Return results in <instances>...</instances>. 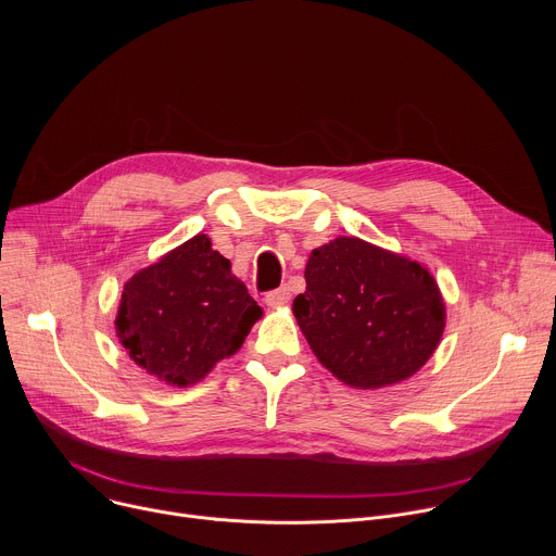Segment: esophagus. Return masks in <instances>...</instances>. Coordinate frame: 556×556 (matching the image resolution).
Listing matches in <instances>:
<instances>
[{"mask_svg": "<svg viewBox=\"0 0 556 556\" xmlns=\"http://www.w3.org/2000/svg\"><path fill=\"white\" fill-rule=\"evenodd\" d=\"M290 301V290L288 288H277V290H270L268 294H266V303L270 305V307H281V305H286Z\"/></svg>", "mask_w": 556, "mask_h": 556, "instance_id": "esophagus-1", "label": "esophagus"}]
</instances>
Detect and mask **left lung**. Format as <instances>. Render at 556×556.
I'll return each mask as SVG.
<instances>
[{
    "mask_svg": "<svg viewBox=\"0 0 556 556\" xmlns=\"http://www.w3.org/2000/svg\"><path fill=\"white\" fill-rule=\"evenodd\" d=\"M319 363L356 389L414 376L435 352L446 309L433 275L358 237L314 249L292 303Z\"/></svg>",
    "mask_w": 556,
    "mask_h": 556,
    "instance_id": "8db88e82",
    "label": "left lung"
}]
</instances>
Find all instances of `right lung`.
Returning <instances> with one entry per match:
<instances>
[{"mask_svg": "<svg viewBox=\"0 0 556 556\" xmlns=\"http://www.w3.org/2000/svg\"><path fill=\"white\" fill-rule=\"evenodd\" d=\"M260 316L230 262L195 235L125 283L114 326L136 365L189 387L240 350Z\"/></svg>", "mask_w": 556, "mask_h": 556, "instance_id": "obj_1", "label": "right lung"}]
</instances>
